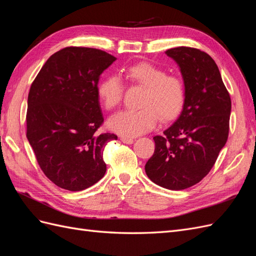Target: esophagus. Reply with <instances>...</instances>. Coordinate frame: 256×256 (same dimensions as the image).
I'll return each instance as SVG.
<instances>
[{
    "label": "esophagus",
    "mask_w": 256,
    "mask_h": 256,
    "mask_svg": "<svg viewBox=\"0 0 256 256\" xmlns=\"http://www.w3.org/2000/svg\"><path fill=\"white\" fill-rule=\"evenodd\" d=\"M120 141H122V143H126V144H132V143L134 142V138H126V136H122V138H120Z\"/></svg>",
    "instance_id": "obj_1"
}]
</instances>
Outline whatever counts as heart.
Masks as SVG:
<instances>
[{"instance_id": "b5f03b06", "label": "heart", "mask_w": 256, "mask_h": 256, "mask_svg": "<svg viewBox=\"0 0 256 256\" xmlns=\"http://www.w3.org/2000/svg\"><path fill=\"white\" fill-rule=\"evenodd\" d=\"M129 82L144 88L138 110L122 111L109 120L108 126L124 136H136L150 131L157 120L168 122L180 113L186 88L182 78L166 74L164 69L150 63H138L126 69ZM124 95L122 84L115 76H108L98 86V97L108 111L118 108Z\"/></svg>"}]
</instances>
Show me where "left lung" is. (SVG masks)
I'll list each match as a JSON object with an SVG mask.
<instances>
[{
    "instance_id": "8db88e82",
    "label": "left lung",
    "mask_w": 256,
    "mask_h": 256,
    "mask_svg": "<svg viewBox=\"0 0 256 256\" xmlns=\"http://www.w3.org/2000/svg\"><path fill=\"white\" fill-rule=\"evenodd\" d=\"M184 82L182 111L162 136L145 164L150 180L170 190H182L210 172L230 131V97L210 56L190 47L166 50Z\"/></svg>"
}]
</instances>
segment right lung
Returning a JSON list of instances; mask_svg holds the SVG:
<instances>
[{
	"instance_id": "add662e5",
	"label": "right lung",
	"mask_w": 256,
	"mask_h": 256,
	"mask_svg": "<svg viewBox=\"0 0 256 256\" xmlns=\"http://www.w3.org/2000/svg\"><path fill=\"white\" fill-rule=\"evenodd\" d=\"M116 60L106 51L66 47L48 58L28 92L26 138L42 171L58 187L81 191L104 177L99 76Z\"/></svg>"
}]
</instances>
